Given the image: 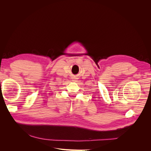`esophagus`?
Returning <instances> with one entry per match:
<instances>
[{"instance_id":"esophagus-1","label":"esophagus","mask_w":151,"mask_h":151,"mask_svg":"<svg viewBox=\"0 0 151 151\" xmlns=\"http://www.w3.org/2000/svg\"><path fill=\"white\" fill-rule=\"evenodd\" d=\"M73 81H76V79H73Z\"/></svg>"}]
</instances>
